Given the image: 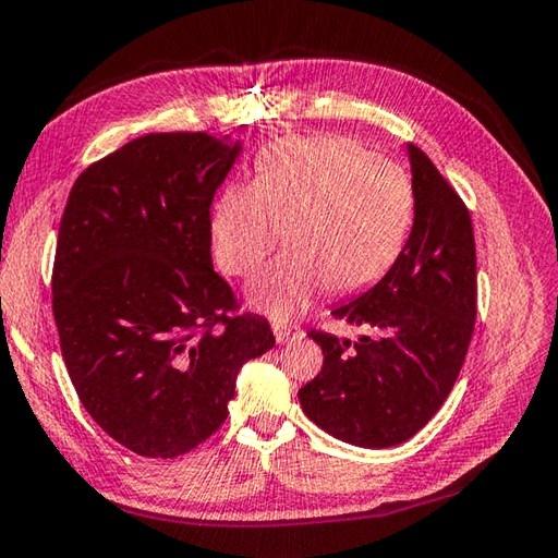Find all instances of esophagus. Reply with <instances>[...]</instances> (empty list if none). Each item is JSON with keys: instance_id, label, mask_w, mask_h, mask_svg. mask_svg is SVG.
I'll return each instance as SVG.
<instances>
[{"instance_id": "obj_1", "label": "esophagus", "mask_w": 558, "mask_h": 558, "mask_svg": "<svg viewBox=\"0 0 558 558\" xmlns=\"http://www.w3.org/2000/svg\"><path fill=\"white\" fill-rule=\"evenodd\" d=\"M275 337H277V344H291V342H299V339L303 337V329L301 327L275 325Z\"/></svg>"}]
</instances>
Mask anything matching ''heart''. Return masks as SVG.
Masks as SVG:
<instances>
[{"instance_id":"obj_1","label":"heart","mask_w":558,"mask_h":558,"mask_svg":"<svg viewBox=\"0 0 558 558\" xmlns=\"http://www.w3.org/2000/svg\"><path fill=\"white\" fill-rule=\"evenodd\" d=\"M414 192L400 166L332 134L283 136L235 180L209 219L216 263L250 277L287 229L289 250L250 289V303L283 323L325 287L351 295L388 275L407 243Z\"/></svg>"}]
</instances>
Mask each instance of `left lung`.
Masks as SVG:
<instances>
[{
	"label": "left lung",
	"mask_w": 558,
	"mask_h": 558,
	"mask_svg": "<svg viewBox=\"0 0 558 558\" xmlns=\"http://www.w3.org/2000/svg\"><path fill=\"white\" fill-rule=\"evenodd\" d=\"M414 226L371 291L332 315L366 327L356 342L323 329V368L299 390L303 412L329 436L390 448L422 430L468 356L476 317V250L468 204L434 161L409 144Z\"/></svg>",
	"instance_id": "left-lung-1"
}]
</instances>
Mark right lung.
<instances>
[{"instance_id":"right-lung-1","label":"right lung","mask_w":558,"mask_h":558,"mask_svg":"<svg viewBox=\"0 0 558 558\" xmlns=\"http://www.w3.org/2000/svg\"><path fill=\"white\" fill-rule=\"evenodd\" d=\"M235 156L207 132L144 134L66 199L52 265L64 366L90 418L142 458L219 430L238 371L275 347L211 267L209 207Z\"/></svg>"}]
</instances>
